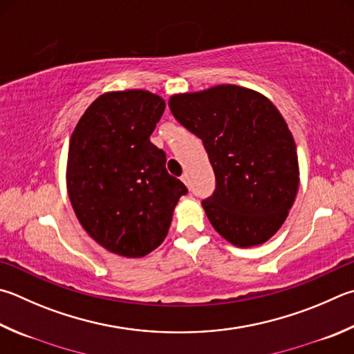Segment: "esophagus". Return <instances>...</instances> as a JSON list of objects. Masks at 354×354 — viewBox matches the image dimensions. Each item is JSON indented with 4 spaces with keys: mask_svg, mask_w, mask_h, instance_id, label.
Here are the masks:
<instances>
[{
    "mask_svg": "<svg viewBox=\"0 0 354 354\" xmlns=\"http://www.w3.org/2000/svg\"><path fill=\"white\" fill-rule=\"evenodd\" d=\"M181 181H183V183L189 187V185H190V178H189L187 173H184V175L181 176Z\"/></svg>",
    "mask_w": 354,
    "mask_h": 354,
    "instance_id": "obj_1",
    "label": "esophagus"
}]
</instances>
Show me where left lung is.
Segmentation results:
<instances>
[{"label":"left lung","instance_id":"left-lung-1","mask_svg":"<svg viewBox=\"0 0 354 354\" xmlns=\"http://www.w3.org/2000/svg\"><path fill=\"white\" fill-rule=\"evenodd\" d=\"M171 114L203 140L216 189L203 201L214 229L236 248L266 243L285 223L299 190L297 149L266 95L239 85L173 94Z\"/></svg>","mask_w":354,"mask_h":354}]
</instances>
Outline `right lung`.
I'll list each match as a JSON object with an SVG mask.
<instances>
[{"instance_id":"obj_1","label":"right lung","mask_w":354,"mask_h":354,"mask_svg":"<svg viewBox=\"0 0 354 354\" xmlns=\"http://www.w3.org/2000/svg\"><path fill=\"white\" fill-rule=\"evenodd\" d=\"M165 110L145 89L100 94L69 140L66 190L77 220L108 252L140 259L162 244L185 185L150 134Z\"/></svg>"}]
</instances>
